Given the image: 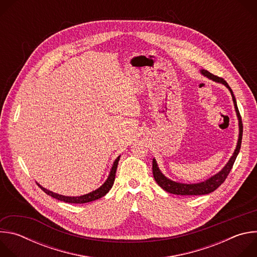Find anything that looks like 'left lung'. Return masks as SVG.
<instances>
[{
    "label": "left lung",
    "instance_id": "obj_1",
    "mask_svg": "<svg viewBox=\"0 0 257 257\" xmlns=\"http://www.w3.org/2000/svg\"><path fill=\"white\" fill-rule=\"evenodd\" d=\"M200 72H201V74L204 75L205 77H207V78H209V79H211L215 82L223 83L230 90V92L232 94V97H233L237 117H238V120H239V139H238V143H237L236 150H235L233 156L231 157V159L229 160L227 165L222 169V171H219L217 174H215L214 176L210 177L209 179H207L203 182L196 183V184H183V183H178V182H175V181H172V180L168 179L160 171V169L158 167V164H157L156 160L154 159L153 160V174H154V178H155L156 182L165 191H167L169 193H172V194H177V195H203V194H208V193L214 191L225 182L226 178L228 177L230 171L233 168V165H234V163L236 161V158H237V156L240 152V149H241L243 125H242V119H241V116H240V113H239V109H238V106H237L236 98L234 96V93H233L231 87L226 82V80H224L221 77L211 74V73L208 72L207 70H201Z\"/></svg>",
    "mask_w": 257,
    "mask_h": 257
}]
</instances>
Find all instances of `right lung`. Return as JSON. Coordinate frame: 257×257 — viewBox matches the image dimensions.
Returning <instances> with one entry per match:
<instances>
[{
    "label": "right lung",
    "instance_id": "right-lung-1",
    "mask_svg": "<svg viewBox=\"0 0 257 257\" xmlns=\"http://www.w3.org/2000/svg\"><path fill=\"white\" fill-rule=\"evenodd\" d=\"M119 160H120V156L116 159V161L114 162L113 164V167L111 169V172H109V175L107 177V179L105 180V182L103 183V184L96 190L88 193V194H85V195H81V196H64V195H60V194H57V193H54L46 188H44L43 186H41L40 184H38L41 189L47 193L48 195L58 199V200H61V201H64V202H68V203H87V202H90V201H93V200H96V199H99L101 198L102 196H104L108 191L109 189L112 188L113 184H114V181H115V176H116V171H117V167H118V163H119Z\"/></svg>",
    "mask_w": 257,
    "mask_h": 257
}]
</instances>
